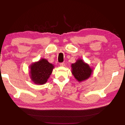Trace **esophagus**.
<instances>
[{
    "mask_svg": "<svg viewBox=\"0 0 125 125\" xmlns=\"http://www.w3.org/2000/svg\"><path fill=\"white\" fill-rule=\"evenodd\" d=\"M60 65H61V66H64V65H65V63H63V62L60 63Z\"/></svg>",
    "mask_w": 125,
    "mask_h": 125,
    "instance_id": "1",
    "label": "esophagus"
}]
</instances>
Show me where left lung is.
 <instances>
[{
  "mask_svg": "<svg viewBox=\"0 0 125 125\" xmlns=\"http://www.w3.org/2000/svg\"><path fill=\"white\" fill-rule=\"evenodd\" d=\"M72 74L78 81L82 82L90 77L92 69L89 65L84 63L83 60H77L75 63L72 64Z\"/></svg>",
  "mask_w": 125,
  "mask_h": 125,
  "instance_id": "8db88e82",
  "label": "left lung"
}]
</instances>
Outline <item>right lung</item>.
Listing matches in <instances>:
<instances>
[{
  "label": "right lung",
  "mask_w": 125,
  "mask_h": 125,
  "mask_svg": "<svg viewBox=\"0 0 125 125\" xmlns=\"http://www.w3.org/2000/svg\"><path fill=\"white\" fill-rule=\"evenodd\" d=\"M54 66L45 59H42L31 65V78L35 84H43L51 74Z\"/></svg>",
  "instance_id": "add662e5"
}]
</instances>
